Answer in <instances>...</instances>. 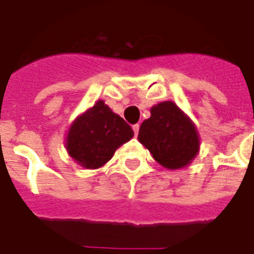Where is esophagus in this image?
<instances>
[{"instance_id": "34e87169", "label": "esophagus", "mask_w": 254, "mask_h": 254, "mask_svg": "<svg viewBox=\"0 0 254 254\" xmlns=\"http://www.w3.org/2000/svg\"><path fill=\"white\" fill-rule=\"evenodd\" d=\"M139 129H140V125H139V124H136V125H133L134 136H137V134H139Z\"/></svg>"}]
</instances>
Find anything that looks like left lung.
<instances>
[{"label": "left lung", "instance_id": "left-lung-1", "mask_svg": "<svg viewBox=\"0 0 254 254\" xmlns=\"http://www.w3.org/2000/svg\"><path fill=\"white\" fill-rule=\"evenodd\" d=\"M151 117L143 121L139 140L150 150L157 163L177 170L192 161L199 151V136L190 120L172 101L151 108Z\"/></svg>", "mask_w": 254, "mask_h": 254}]
</instances>
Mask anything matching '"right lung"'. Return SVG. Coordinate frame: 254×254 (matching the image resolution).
Segmentation results:
<instances>
[{"label": "right lung", "instance_id": "right-lung-1", "mask_svg": "<svg viewBox=\"0 0 254 254\" xmlns=\"http://www.w3.org/2000/svg\"><path fill=\"white\" fill-rule=\"evenodd\" d=\"M133 137V130L104 101H97L69 129V156L86 168H100L111 160L121 144Z\"/></svg>", "mask_w": 254, "mask_h": 254}]
</instances>
